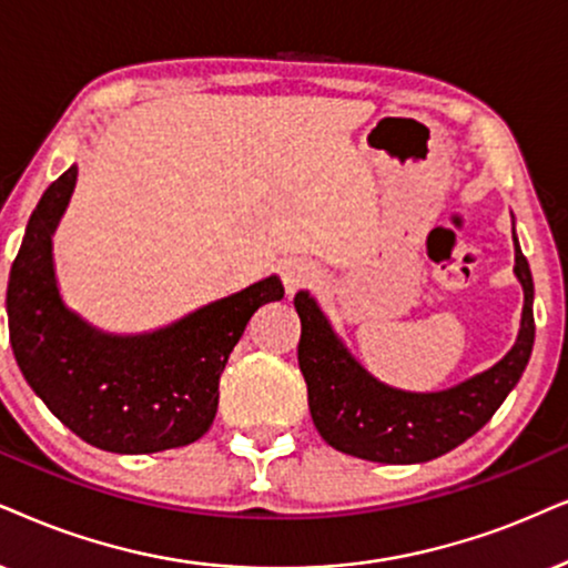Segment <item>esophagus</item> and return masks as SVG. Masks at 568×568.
<instances>
[{
    "mask_svg": "<svg viewBox=\"0 0 568 568\" xmlns=\"http://www.w3.org/2000/svg\"><path fill=\"white\" fill-rule=\"evenodd\" d=\"M283 283H285V293L293 296V293L301 291V288H308V285H314L320 280V272L314 267L312 262H304V260H293L283 267Z\"/></svg>",
    "mask_w": 568,
    "mask_h": 568,
    "instance_id": "34e87169",
    "label": "esophagus"
}]
</instances>
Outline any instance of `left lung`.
<instances>
[{
    "mask_svg": "<svg viewBox=\"0 0 568 568\" xmlns=\"http://www.w3.org/2000/svg\"><path fill=\"white\" fill-rule=\"evenodd\" d=\"M514 272L524 288L521 329L514 348L495 367L440 393H406L377 383L343 348L317 301L301 291L293 304L301 317L298 367L308 387V412L322 440L341 454L379 464H419L437 458L498 412L519 383L535 343L532 272L516 241Z\"/></svg>",
    "mask_w": 568,
    "mask_h": 568,
    "instance_id": "obj_1",
    "label": "left lung"
}]
</instances>
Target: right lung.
I'll use <instances>...</instances> for the list:
<instances>
[{
  "instance_id": "1",
  "label": "right lung",
  "mask_w": 568,
  "mask_h": 568,
  "mask_svg": "<svg viewBox=\"0 0 568 568\" xmlns=\"http://www.w3.org/2000/svg\"><path fill=\"white\" fill-rule=\"evenodd\" d=\"M78 168L49 185L28 220L7 285L12 354L26 383L81 440L112 454H156L212 427L220 375L254 312L283 298L277 275L146 335H104L57 291L52 233Z\"/></svg>"
}]
</instances>
